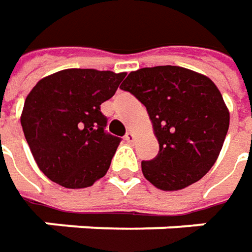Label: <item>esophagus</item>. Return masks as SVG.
<instances>
[{
	"label": "esophagus",
	"instance_id": "esophagus-1",
	"mask_svg": "<svg viewBox=\"0 0 252 252\" xmlns=\"http://www.w3.org/2000/svg\"><path fill=\"white\" fill-rule=\"evenodd\" d=\"M125 140L127 141V143H131V141L134 140V134H133L131 131H127L126 136H125Z\"/></svg>",
	"mask_w": 252,
	"mask_h": 252
}]
</instances>
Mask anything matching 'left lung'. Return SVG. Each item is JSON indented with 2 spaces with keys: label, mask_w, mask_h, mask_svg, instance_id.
I'll list each match as a JSON object with an SVG mask.
<instances>
[{
  "label": "left lung",
  "mask_w": 252,
  "mask_h": 252,
  "mask_svg": "<svg viewBox=\"0 0 252 252\" xmlns=\"http://www.w3.org/2000/svg\"><path fill=\"white\" fill-rule=\"evenodd\" d=\"M146 106L160 144L141 161L147 181L162 190L187 188L213 167L230 123L223 96L212 80L177 65L133 71L121 85Z\"/></svg>",
  "instance_id": "left-lung-1"
}]
</instances>
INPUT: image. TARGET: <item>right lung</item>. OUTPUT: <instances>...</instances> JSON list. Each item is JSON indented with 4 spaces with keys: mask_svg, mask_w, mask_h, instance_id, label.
Returning <instances> with one entry per match:
<instances>
[{
    "mask_svg": "<svg viewBox=\"0 0 252 252\" xmlns=\"http://www.w3.org/2000/svg\"><path fill=\"white\" fill-rule=\"evenodd\" d=\"M125 73L68 68L26 96L21 125L37 167L64 188L91 187L111 165L121 137L105 130L101 103L115 95Z\"/></svg>",
    "mask_w": 252,
    "mask_h": 252,
    "instance_id": "right-lung-1",
    "label": "right lung"
}]
</instances>
